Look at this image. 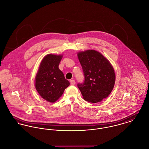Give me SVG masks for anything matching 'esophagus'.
<instances>
[{"mask_svg": "<svg viewBox=\"0 0 149 149\" xmlns=\"http://www.w3.org/2000/svg\"><path fill=\"white\" fill-rule=\"evenodd\" d=\"M70 84H71V85H74L75 84V80H70Z\"/></svg>", "mask_w": 149, "mask_h": 149, "instance_id": "1", "label": "esophagus"}]
</instances>
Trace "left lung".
I'll list each match as a JSON object with an SVG mask.
<instances>
[{
    "label": "left lung",
    "instance_id": "1",
    "mask_svg": "<svg viewBox=\"0 0 149 149\" xmlns=\"http://www.w3.org/2000/svg\"><path fill=\"white\" fill-rule=\"evenodd\" d=\"M84 76L78 83L83 99L90 103L100 102L107 97L115 86L116 75L109 61L99 52L87 50L78 53Z\"/></svg>",
    "mask_w": 149,
    "mask_h": 149
}]
</instances>
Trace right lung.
I'll return each instance as SVG.
<instances>
[{
  "label": "right lung",
  "instance_id": "add662e5",
  "mask_svg": "<svg viewBox=\"0 0 149 149\" xmlns=\"http://www.w3.org/2000/svg\"><path fill=\"white\" fill-rule=\"evenodd\" d=\"M62 55L49 54L44 58L35 78V87L46 101L54 103L70 85L63 73L59 69Z\"/></svg>",
  "mask_w": 149,
  "mask_h": 149
}]
</instances>
